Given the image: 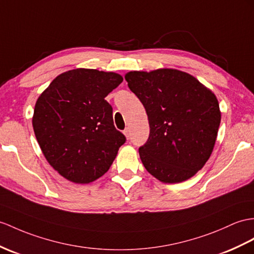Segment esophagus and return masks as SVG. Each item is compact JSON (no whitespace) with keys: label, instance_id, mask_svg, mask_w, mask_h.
I'll use <instances>...</instances> for the list:
<instances>
[{"label":"esophagus","instance_id":"1","mask_svg":"<svg viewBox=\"0 0 254 254\" xmlns=\"http://www.w3.org/2000/svg\"><path fill=\"white\" fill-rule=\"evenodd\" d=\"M123 132H124V134H125V137H126L127 139H129V137H130V131H129V128H126L125 130H124Z\"/></svg>","mask_w":254,"mask_h":254}]
</instances>
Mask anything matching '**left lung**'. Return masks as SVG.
<instances>
[{
	"mask_svg": "<svg viewBox=\"0 0 254 254\" xmlns=\"http://www.w3.org/2000/svg\"><path fill=\"white\" fill-rule=\"evenodd\" d=\"M128 87L146 111L150 135L139 147L145 169L164 183L200 170L213 151L221 122L218 99L190 74L176 69L131 71Z\"/></svg>",
	"mask_w": 254,
	"mask_h": 254,
	"instance_id": "8db88e82",
	"label": "left lung"
}]
</instances>
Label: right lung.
Masks as SVG:
<instances>
[{"label": "right lung", "instance_id": "add662e5", "mask_svg": "<svg viewBox=\"0 0 254 254\" xmlns=\"http://www.w3.org/2000/svg\"><path fill=\"white\" fill-rule=\"evenodd\" d=\"M122 82L114 72L75 69L58 75L39 97L32 119L35 137L49 165L66 180H97L125 143L104 99Z\"/></svg>", "mask_w": 254, "mask_h": 254}]
</instances>
